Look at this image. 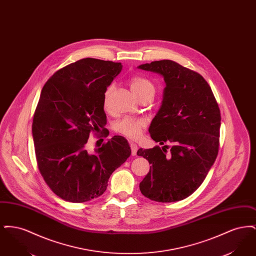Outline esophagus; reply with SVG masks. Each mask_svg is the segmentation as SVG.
I'll return each instance as SVG.
<instances>
[{
	"label": "esophagus",
	"instance_id": "1",
	"mask_svg": "<svg viewBox=\"0 0 256 256\" xmlns=\"http://www.w3.org/2000/svg\"><path fill=\"white\" fill-rule=\"evenodd\" d=\"M130 148H132V156H136V154H137V150H138V146L137 145L135 144V143H130Z\"/></svg>",
	"mask_w": 256,
	"mask_h": 256
}]
</instances>
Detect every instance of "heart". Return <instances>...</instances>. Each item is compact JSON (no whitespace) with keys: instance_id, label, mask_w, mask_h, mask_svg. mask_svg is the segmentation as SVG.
Segmentation results:
<instances>
[{"instance_id":"heart-1","label":"heart","mask_w":256,"mask_h":256,"mask_svg":"<svg viewBox=\"0 0 256 256\" xmlns=\"http://www.w3.org/2000/svg\"><path fill=\"white\" fill-rule=\"evenodd\" d=\"M130 86L134 95L139 100L143 98L154 95L156 88L150 80L141 76H134L130 78ZM113 86H108L102 96V102L104 106H108L110 93L112 92ZM146 126V122L142 119L124 117L114 124V130L118 134H122L130 139H137L140 137L142 130Z\"/></svg>"}]
</instances>
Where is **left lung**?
<instances>
[{"label": "left lung", "mask_w": 256, "mask_h": 256, "mask_svg": "<svg viewBox=\"0 0 256 256\" xmlns=\"http://www.w3.org/2000/svg\"><path fill=\"white\" fill-rule=\"evenodd\" d=\"M138 69L159 74L166 87L148 132L160 145L139 148L152 165L140 191L158 202H178L204 182L219 150L220 112L206 80L172 60L152 61Z\"/></svg>", "instance_id": "obj_1"}]
</instances>
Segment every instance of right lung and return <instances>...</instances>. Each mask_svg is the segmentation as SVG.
I'll list each match as a JSON object with an SVG mask.
<instances>
[{"mask_svg": "<svg viewBox=\"0 0 256 256\" xmlns=\"http://www.w3.org/2000/svg\"><path fill=\"white\" fill-rule=\"evenodd\" d=\"M122 67L87 58L56 71L42 88L32 122L37 165L64 200L84 202L102 195L111 174L132 154L119 135L94 154L86 148L90 132L106 124L102 96Z\"/></svg>", "mask_w": 256, "mask_h": 256, "instance_id": "right-lung-1", "label": "right lung"}]
</instances>
